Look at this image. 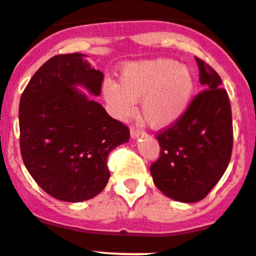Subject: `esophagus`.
<instances>
[{
	"label": "esophagus",
	"instance_id": "esophagus-1",
	"mask_svg": "<svg viewBox=\"0 0 256 256\" xmlns=\"http://www.w3.org/2000/svg\"><path fill=\"white\" fill-rule=\"evenodd\" d=\"M142 134H143V132H142L140 129H138V128H136V127H132L130 128V136L133 139L139 138V136H140Z\"/></svg>",
	"mask_w": 256,
	"mask_h": 256
}]
</instances>
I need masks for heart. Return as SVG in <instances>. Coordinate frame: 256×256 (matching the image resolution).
I'll list each match as a JSON object with an SVG mask.
<instances>
[{
  "label": "heart",
  "instance_id": "obj_1",
  "mask_svg": "<svg viewBox=\"0 0 256 256\" xmlns=\"http://www.w3.org/2000/svg\"><path fill=\"white\" fill-rule=\"evenodd\" d=\"M120 83L106 80L102 94L113 114L127 120L140 100L143 120L152 128L163 129L178 122L186 113L196 88L193 72L168 58L139 60L126 64Z\"/></svg>",
  "mask_w": 256,
  "mask_h": 256
}]
</instances>
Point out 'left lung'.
Returning <instances> with one entry per match:
<instances>
[{
	"label": "left lung",
	"instance_id": "8db88e82",
	"mask_svg": "<svg viewBox=\"0 0 256 256\" xmlns=\"http://www.w3.org/2000/svg\"><path fill=\"white\" fill-rule=\"evenodd\" d=\"M204 87L178 122L156 133L160 156L150 166L156 188L176 202L196 203L226 170L232 150L229 97L222 78L196 57Z\"/></svg>",
	"mask_w": 256,
	"mask_h": 256
}]
</instances>
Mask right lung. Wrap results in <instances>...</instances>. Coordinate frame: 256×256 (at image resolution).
I'll use <instances>...</instances> for the list:
<instances>
[{"mask_svg":"<svg viewBox=\"0 0 256 256\" xmlns=\"http://www.w3.org/2000/svg\"><path fill=\"white\" fill-rule=\"evenodd\" d=\"M82 53L58 54L37 70L20 100V146L36 183L58 200L98 196L110 174L108 154L129 140L127 126L80 92L100 94L103 73Z\"/></svg>","mask_w":256,"mask_h":256,"instance_id":"obj_1","label":"right lung"}]
</instances>
